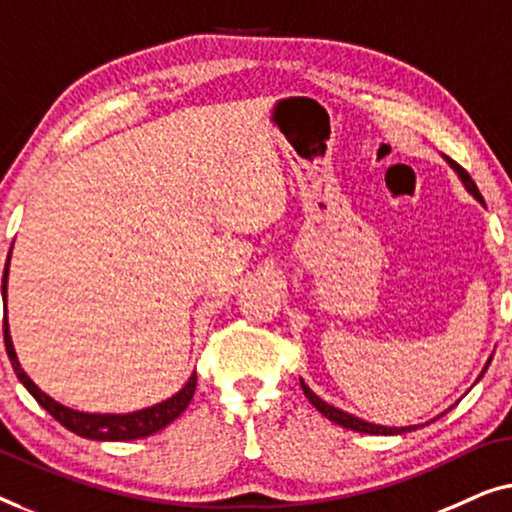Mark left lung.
Listing matches in <instances>:
<instances>
[{
    "mask_svg": "<svg viewBox=\"0 0 512 512\" xmlns=\"http://www.w3.org/2000/svg\"><path fill=\"white\" fill-rule=\"evenodd\" d=\"M445 157V155H443ZM445 162L450 164L452 169H455V174L459 176V181L464 183V187H466V192L469 194H473L475 199L480 201L482 206H485V199H482V194H480V190H478V185L473 183V178L466 174V171L459 167L457 162H452L450 157H445ZM489 362H492V357L487 359V364H485V369H482V373L478 376V380L485 376V371H487V366H489ZM478 380H475V383H478ZM299 383H301V390H304V394H306V399L313 403L315 408L320 410L322 415L327 417V420H331L334 424H341V427H345V429H352V431H359V434H373V436H397V434H406V431H415V429H420V427H424V424H410V427H385V424H376V422H366V420H362V417H355V415H350V413H345V410H341V408H336V406H331V403H327L325 399H320L318 394H315L311 387H308L304 380L299 378ZM434 422V420H431Z\"/></svg>",
    "mask_w": 512,
    "mask_h": 512,
    "instance_id": "1",
    "label": "left lung"
}]
</instances>
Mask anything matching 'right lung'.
I'll list each match as a JSON object with an SVG mask.
<instances>
[{"instance_id":"obj_1","label":"right lung","mask_w":512,"mask_h":512,"mask_svg":"<svg viewBox=\"0 0 512 512\" xmlns=\"http://www.w3.org/2000/svg\"><path fill=\"white\" fill-rule=\"evenodd\" d=\"M11 259V250H9ZM9 259H6L4 276H2V299H4V343H6V355L11 359L13 371L20 383L27 387V392L39 401L43 410H48L62 427H67L74 434L83 438H92V441H134V438H146L155 431H160L176 420L178 415L187 408V403L192 401L194 390H197V371H192V376L187 378L183 390H178L174 397L167 401L155 403V406L134 410V413H83V410H74L69 406H62L60 401L48 397L46 392L39 390V385L27 376L23 366L18 362L16 348H13L9 320H6V292H9Z\"/></svg>"}]
</instances>
